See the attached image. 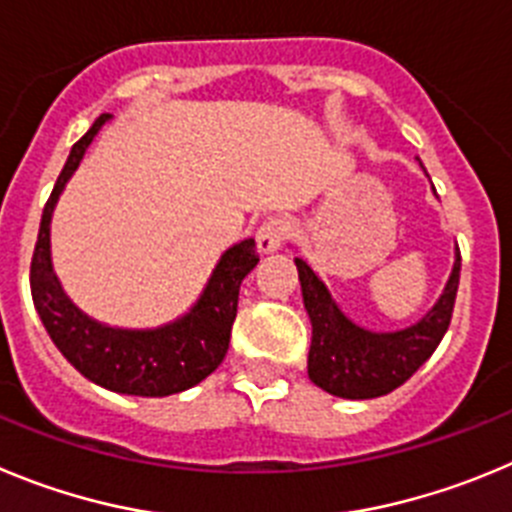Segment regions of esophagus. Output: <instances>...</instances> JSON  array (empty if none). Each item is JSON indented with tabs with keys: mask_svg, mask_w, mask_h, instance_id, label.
Returning a JSON list of instances; mask_svg holds the SVG:
<instances>
[{
	"mask_svg": "<svg viewBox=\"0 0 512 512\" xmlns=\"http://www.w3.org/2000/svg\"><path fill=\"white\" fill-rule=\"evenodd\" d=\"M288 232H290V222L288 219H283V216L265 219L255 234L257 252H260V255H270V252L280 250V245H283V239L288 237Z\"/></svg>",
	"mask_w": 512,
	"mask_h": 512,
	"instance_id": "esophagus-1",
	"label": "esophagus"
}]
</instances>
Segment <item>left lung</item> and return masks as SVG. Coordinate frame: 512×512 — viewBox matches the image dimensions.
Segmentation results:
<instances>
[{
    "instance_id": "left-lung-1",
    "label": "left lung",
    "mask_w": 512,
    "mask_h": 512,
    "mask_svg": "<svg viewBox=\"0 0 512 512\" xmlns=\"http://www.w3.org/2000/svg\"><path fill=\"white\" fill-rule=\"evenodd\" d=\"M293 262L301 280L303 306L311 319L308 377L313 385L336 398L367 400L393 393L434 354L449 329L462 270L459 247L454 250V267L439 301L416 324L395 331H372L354 324L336 306L329 288L313 273V267L303 257H293Z\"/></svg>"
}]
</instances>
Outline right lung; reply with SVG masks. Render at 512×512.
Segmentation results:
<instances>
[{
    "label": "right lung",
    "instance_id": "obj_1",
    "mask_svg": "<svg viewBox=\"0 0 512 512\" xmlns=\"http://www.w3.org/2000/svg\"><path fill=\"white\" fill-rule=\"evenodd\" d=\"M109 119L112 114H101L91 130L71 147V155L45 204L30 265L32 301L53 344L81 375L112 393L165 398L199 385L222 365L237 319L239 285L255 270L260 257L255 252V239H242L229 247L216 262L199 301L176 321L155 329L109 326L81 311L66 296L53 270L50 222L63 188Z\"/></svg>",
    "mask_w": 512,
    "mask_h": 512
}]
</instances>
